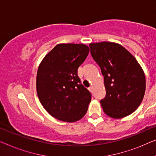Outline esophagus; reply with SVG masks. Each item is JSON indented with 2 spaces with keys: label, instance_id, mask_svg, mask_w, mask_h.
<instances>
[{
  "label": "esophagus",
  "instance_id": "esophagus-1",
  "mask_svg": "<svg viewBox=\"0 0 156 156\" xmlns=\"http://www.w3.org/2000/svg\"><path fill=\"white\" fill-rule=\"evenodd\" d=\"M93 87H92V86H90V87H89V90L90 91V92L93 91Z\"/></svg>",
  "mask_w": 156,
  "mask_h": 156
}]
</instances>
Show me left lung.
<instances>
[{
	"label": "left lung",
	"mask_w": 156,
	"mask_h": 156,
	"mask_svg": "<svg viewBox=\"0 0 156 156\" xmlns=\"http://www.w3.org/2000/svg\"><path fill=\"white\" fill-rule=\"evenodd\" d=\"M90 53L104 76L106 96L100 101L104 112L114 119L132 114L144 99L146 78L128 50L110 41L90 43Z\"/></svg>",
	"instance_id": "obj_1"
}]
</instances>
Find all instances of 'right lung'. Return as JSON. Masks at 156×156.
I'll return each instance as SVG.
<instances>
[{"label":"right lung","instance_id":"right-lung-1","mask_svg":"<svg viewBox=\"0 0 156 156\" xmlns=\"http://www.w3.org/2000/svg\"><path fill=\"white\" fill-rule=\"evenodd\" d=\"M89 51L83 44H58L39 66L36 80L39 100L46 111L60 121L77 122L87 112L91 94L80 84L78 69Z\"/></svg>","mask_w":156,"mask_h":156}]
</instances>
